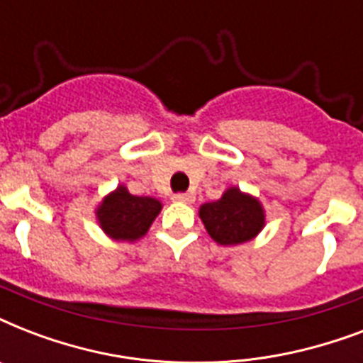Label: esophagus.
Returning <instances> with one entry per match:
<instances>
[{"label": "esophagus", "mask_w": 363, "mask_h": 363, "mask_svg": "<svg viewBox=\"0 0 363 363\" xmlns=\"http://www.w3.org/2000/svg\"><path fill=\"white\" fill-rule=\"evenodd\" d=\"M196 196L192 192H186V194H175L173 196V201H179V203H192Z\"/></svg>", "instance_id": "1"}]
</instances>
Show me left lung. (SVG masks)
<instances>
[{
    "mask_svg": "<svg viewBox=\"0 0 363 363\" xmlns=\"http://www.w3.org/2000/svg\"><path fill=\"white\" fill-rule=\"evenodd\" d=\"M199 218L213 241L235 247L252 241L265 226V211L258 198L230 186L220 199L199 207Z\"/></svg>",
    "mask_w": 363,
    "mask_h": 363,
    "instance_id": "left-lung-1",
    "label": "left lung"
}]
</instances>
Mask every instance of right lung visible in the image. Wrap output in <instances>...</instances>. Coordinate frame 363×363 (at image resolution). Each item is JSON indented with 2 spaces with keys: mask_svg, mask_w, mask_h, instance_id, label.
I'll return each mask as SVG.
<instances>
[{
  "mask_svg": "<svg viewBox=\"0 0 363 363\" xmlns=\"http://www.w3.org/2000/svg\"><path fill=\"white\" fill-rule=\"evenodd\" d=\"M160 211L162 203L156 198L133 196L124 184H118L96 207V218L107 238L133 242L147 235Z\"/></svg>",
  "mask_w": 363,
  "mask_h": 363,
  "instance_id": "right-lung-1",
  "label": "right lung"
}]
</instances>
